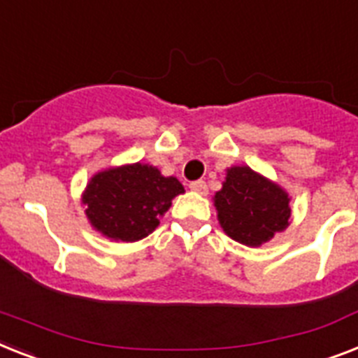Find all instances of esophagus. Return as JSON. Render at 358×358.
Segmentation results:
<instances>
[{
  "mask_svg": "<svg viewBox=\"0 0 358 358\" xmlns=\"http://www.w3.org/2000/svg\"><path fill=\"white\" fill-rule=\"evenodd\" d=\"M189 189H191V191H194V193L204 194L206 191H208V185H206L204 180H194V182H191V184H189Z\"/></svg>",
  "mask_w": 358,
  "mask_h": 358,
  "instance_id": "esophagus-1",
  "label": "esophagus"
}]
</instances>
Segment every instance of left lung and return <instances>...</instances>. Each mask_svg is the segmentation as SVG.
<instances>
[{
    "label": "left lung",
    "instance_id": "1",
    "mask_svg": "<svg viewBox=\"0 0 358 358\" xmlns=\"http://www.w3.org/2000/svg\"><path fill=\"white\" fill-rule=\"evenodd\" d=\"M213 202L226 235L241 245L261 246L289 226V193L246 165L226 171Z\"/></svg>",
    "mask_w": 358,
    "mask_h": 358
}]
</instances>
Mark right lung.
<instances>
[{"label":"right lung","mask_w":358,"mask_h":358,"mask_svg":"<svg viewBox=\"0 0 358 358\" xmlns=\"http://www.w3.org/2000/svg\"><path fill=\"white\" fill-rule=\"evenodd\" d=\"M184 185L156 167L132 164L94 174L83 193L90 224L112 241L134 243L158 228Z\"/></svg>","instance_id":"obj_1"}]
</instances>
